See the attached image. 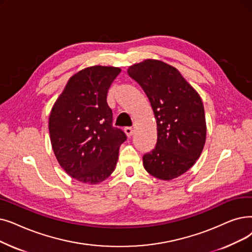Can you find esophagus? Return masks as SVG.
<instances>
[{
  "label": "esophagus",
  "instance_id": "34e87169",
  "mask_svg": "<svg viewBox=\"0 0 252 252\" xmlns=\"http://www.w3.org/2000/svg\"><path fill=\"white\" fill-rule=\"evenodd\" d=\"M125 133L129 138V137H132L134 135V129L132 127L126 126V127H125Z\"/></svg>",
  "mask_w": 252,
  "mask_h": 252
}]
</instances>
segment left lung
<instances>
[{"mask_svg": "<svg viewBox=\"0 0 252 252\" xmlns=\"http://www.w3.org/2000/svg\"><path fill=\"white\" fill-rule=\"evenodd\" d=\"M127 74L146 94L157 120L158 141L143 157L153 177L171 180L189 171L206 142V119L200 94L180 72L158 60H145Z\"/></svg>", "mask_w": 252, "mask_h": 252, "instance_id": "8db88e82", "label": "left lung"}]
</instances>
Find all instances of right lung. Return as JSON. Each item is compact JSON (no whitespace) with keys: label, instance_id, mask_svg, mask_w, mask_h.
Wrapping results in <instances>:
<instances>
[{"label":"right lung","instance_id":"obj_1","mask_svg":"<svg viewBox=\"0 0 252 252\" xmlns=\"http://www.w3.org/2000/svg\"><path fill=\"white\" fill-rule=\"evenodd\" d=\"M119 68L93 65L73 75L49 115L52 149L63 171L76 180L96 184L115 170L126 140L112 126L107 93Z\"/></svg>","mask_w":252,"mask_h":252}]
</instances>
